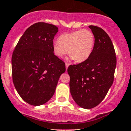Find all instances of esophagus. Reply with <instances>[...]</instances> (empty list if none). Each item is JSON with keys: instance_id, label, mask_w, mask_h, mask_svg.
I'll list each match as a JSON object with an SVG mask.
<instances>
[{"instance_id": "34e87169", "label": "esophagus", "mask_w": 131, "mask_h": 131, "mask_svg": "<svg viewBox=\"0 0 131 131\" xmlns=\"http://www.w3.org/2000/svg\"><path fill=\"white\" fill-rule=\"evenodd\" d=\"M65 64H66V69L67 70V68H68V66L70 65V63H65Z\"/></svg>"}]
</instances>
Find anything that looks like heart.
Listing matches in <instances>:
<instances>
[{"instance_id": "1", "label": "heart", "mask_w": 131, "mask_h": 131, "mask_svg": "<svg viewBox=\"0 0 131 131\" xmlns=\"http://www.w3.org/2000/svg\"><path fill=\"white\" fill-rule=\"evenodd\" d=\"M94 45V36L88 30H79L65 33L53 43V51L58 57L62 58L67 52L75 62L80 63L90 56Z\"/></svg>"}]
</instances>
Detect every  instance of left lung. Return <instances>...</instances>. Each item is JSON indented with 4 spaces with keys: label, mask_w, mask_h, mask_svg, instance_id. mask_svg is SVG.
<instances>
[{
    "label": "left lung",
    "mask_w": 131,
    "mask_h": 131,
    "mask_svg": "<svg viewBox=\"0 0 131 131\" xmlns=\"http://www.w3.org/2000/svg\"><path fill=\"white\" fill-rule=\"evenodd\" d=\"M94 36L91 54L84 61L68 67L70 88L79 106L91 109L103 100L114 80L117 58L110 38L105 30L90 25Z\"/></svg>",
    "instance_id": "1"
}]
</instances>
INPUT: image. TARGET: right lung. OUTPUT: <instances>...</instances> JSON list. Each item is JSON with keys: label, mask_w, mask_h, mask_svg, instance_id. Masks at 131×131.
<instances>
[{"label": "right lung", "mask_w": 131, "mask_h": 131, "mask_svg": "<svg viewBox=\"0 0 131 131\" xmlns=\"http://www.w3.org/2000/svg\"><path fill=\"white\" fill-rule=\"evenodd\" d=\"M58 31L54 25L39 22L28 28L12 55L14 87L27 103L39 106L54 94L65 63L54 55L53 40Z\"/></svg>", "instance_id": "add662e5"}]
</instances>
